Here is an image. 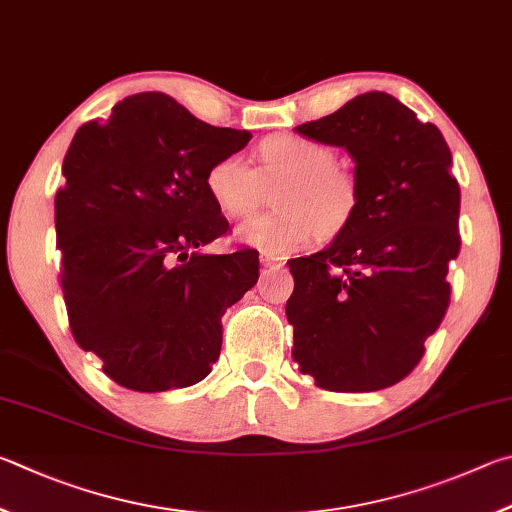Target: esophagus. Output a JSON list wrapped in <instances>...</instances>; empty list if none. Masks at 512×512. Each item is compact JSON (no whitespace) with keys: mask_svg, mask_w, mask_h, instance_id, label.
Wrapping results in <instances>:
<instances>
[{"mask_svg":"<svg viewBox=\"0 0 512 512\" xmlns=\"http://www.w3.org/2000/svg\"><path fill=\"white\" fill-rule=\"evenodd\" d=\"M261 265L263 267H283V258L267 254V251H261Z\"/></svg>","mask_w":512,"mask_h":512,"instance_id":"1","label":"esophagus"}]
</instances>
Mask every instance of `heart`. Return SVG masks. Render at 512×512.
<instances>
[{"label":"heart","instance_id":"obj_1","mask_svg":"<svg viewBox=\"0 0 512 512\" xmlns=\"http://www.w3.org/2000/svg\"><path fill=\"white\" fill-rule=\"evenodd\" d=\"M258 168L240 155H224L206 168L204 186L227 218H247L276 186V209L247 220L238 238L267 254L285 256L317 236H335L351 222L357 206L355 179L335 166L324 143L274 134L256 150Z\"/></svg>","mask_w":512,"mask_h":512}]
</instances>
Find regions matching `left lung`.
Masks as SVG:
<instances>
[{"instance_id":"8db88e82","label":"left lung","mask_w":512,"mask_h":512,"mask_svg":"<svg viewBox=\"0 0 512 512\" xmlns=\"http://www.w3.org/2000/svg\"><path fill=\"white\" fill-rule=\"evenodd\" d=\"M355 161L357 206L330 247L288 263L294 360L326 391H378L405 380L450 306L461 188L434 123L384 92L355 96L297 128Z\"/></svg>"}]
</instances>
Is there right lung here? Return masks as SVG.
<instances>
[{"label": "right lung", "mask_w": 512, "mask_h": 512, "mask_svg": "<svg viewBox=\"0 0 512 512\" xmlns=\"http://www.w3.org/2000/svg\"><path fill=\"white\" fill-rule=\"evenodd\" d=\"M249 139L146 92L71 141L56 193L60 285L76 344L121 387H191L218 360L222 315L256 285L258 251H197L229 231L204 175Z\"/></svg>", "instance_id": "obj_1"}]
</instances>
